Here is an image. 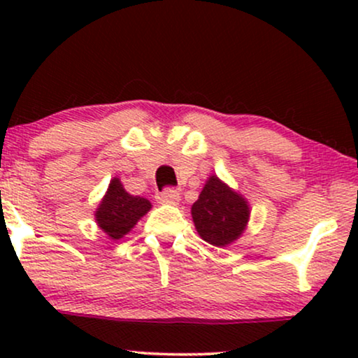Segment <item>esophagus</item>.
<instances>
[{
    "label": "esophagus",
    "mask_w": 358,
    "mask_h": 358,
    "mask_svg": "<svg viewBox=\"0 0 358 358\" xmlns=\"http://www.w3.org/2000/svg\"><path fill=\"white\" fill-rule=\"evenodd\" d=\"M156 199H158L159 203H168V205H178L180 200V195L178 190L174 189H166L163 192L156 194Z\"/></svg>",
    "instance_id": "obj_1"
}]
</instances>
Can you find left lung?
<instances>
[{"mask_svg":"<svg viewBox=\"0 0 358 358\" xmlns=\"http://www.w3.org/2000/svg\"><path fill=\"white\" fill-rule=\"evenodd\" d=\"M190 212L200 238L223 248L244 233L251 210L241 194L234 192L217 176H210Z\"/></svg>","mask_w":358,"mask_h":358,"instance_id":"left-lung-1","label":"left lung"}]
</instances>
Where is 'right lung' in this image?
I'll use <instances>...</instances> for the list:
<instances>
[{
	"instance_id": "obj_1",
	"label": "right lung",
	"mask_w": 358,
	"mask_h": 358,
	"mask_svg": "<svg viewBox=\"0 0 358 358\" xmlns=\"http://www.w3.org/2000/svg\"><path fill=\"white\" fill-rule=\"evenodd\" d=\"M150 200L130 195L124 189L120 179L114 178L94 215L97 227L115 241L130 233L138 220L150 212Z\"/></svg>"
}]
</instances>
